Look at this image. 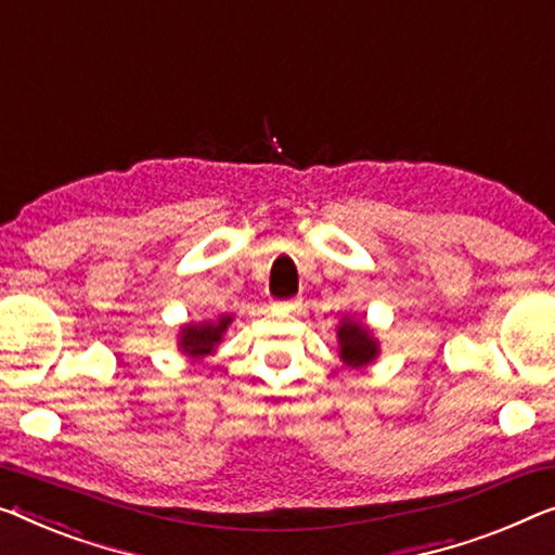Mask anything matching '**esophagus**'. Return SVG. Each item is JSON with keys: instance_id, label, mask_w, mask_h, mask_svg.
Wrapping results in <instances>:
<instances>
[{"instance_id": "1", "label": "esophagus", "mask_w": 555, "mask_h": 555, "mask_svg": "<svg viewBox=\"0 0 555 555\" xmlns=\"http://www.w3.org/2000/svg\"><path fill=\"white\" fill-rule=\"evenodd\" d=\"M301 306V299H292V301H274V309H281V311H294L299 309Z\"/></svg>"}]
</instances>
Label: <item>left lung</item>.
<instances>
[{
  "instance_id": "1",
  "label": "left lung",
  "mask_w": 555,
  "mask_h": 555,
  "mask_svg": "<svg viewBox=\"0 0 555 555\" xmlns=\"http://www.w3.org/2000/svg\"><path fill=\"white\" fill-rule=\"evenodd\" d=\"M336 341H338V359L351 369L371 366L382 353V344L371 326L363 319L357 317H341L336 326Z\"/></svg>"
}]
</instances>
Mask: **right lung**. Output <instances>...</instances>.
Here are the masks:
<instances>
[{"mask_svg":"<svg viewBox=\"0 0 555 555\" xmlns=\"http://www.w3.org/2000/svg\"><path fill=\"white\" fill-rule=\"evenodd\" d=\"M234 321V313H219L217 319L204 321H186L179 326L177 349L184 353L189 361H202L217 353V346L224 341V334Z\"/></svg>","mask_w":555,"mask_h":555,"instance_id":"right-lung-1","label":"right lung"}]
</instances>
